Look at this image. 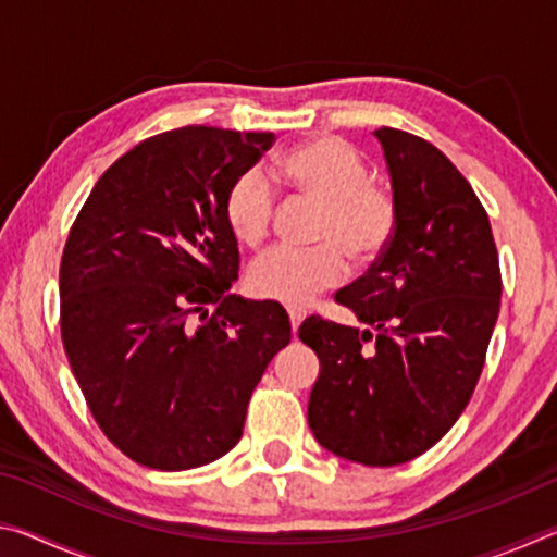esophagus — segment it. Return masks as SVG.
<instances>
[{
    "label": "esophagus",
    "instance_id": "esophagus-1",
    "mask_svg": "<svg viewBox=\"0 0 557 557\" xmlns=\"http://www.w3.org/2000/svg\"><path fill=\"white\" fill-rule=\"evenodd\" d=\"M287 314H289V324H292V332H297V329H299V324L301 322H305V309H295V307H292V309H287Z\"/></svg>",
    "mask_w": 557,
    "mask_h": 557
}]
</instances>
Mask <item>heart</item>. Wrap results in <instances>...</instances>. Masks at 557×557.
<instances>
[{
	"mask_svg": "<svg viewBox=\"0 0 557 557\" xmlns=\"http://www.w3.org/2000/svg\"><path fill=\"white\" fill-rule=\"evenodd\" d=\"M275 174L299 194L322 203L317 248H275L252 262L248 289L260 299L305 307L319 292L346 277V258L369 262L381 256L395 231V203L371 182V169L354 145L314 137L275 159ZM275 213V188L260 169H248L225 194V221L235 238L258 245Z\"/></svg>",
	"mask_w": 557,
	"mask_h": 557,
	"instance_id": "obj_1",
	"label": "heart"
}]
</instances>
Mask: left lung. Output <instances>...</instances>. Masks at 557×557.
Instances as JSON below:
<instances>
[{
    "mask_svg": "<svg viewBox=\"0 0 557 557\" xmlns=\"http://www.w3.org/2000/svg\"><path fill=\"white\" fill-rule=\"evenodd\" d=\"M388 166L395 231L363 277L336 292L363 329L309 317L322 363L307 420L336 457L395 467L428 451L467 408L498 319L502 272L484 206L435 145L373 132Z\"/></svg>",
    "mask_w": 557,
    "mask_h": 557,
    "instance_id": "8db88e82",
    "label": "left lung"
}]
</instances>
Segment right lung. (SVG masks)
I'll return each mask as SVG.
<instances>
[{"label":"right lung","mask_w":557,"mask_h":557,"mask_svg":"<svg viewBox=\"0 0 557 557\" xmlns=\"http://www.w3.org/2000/svg\"><path fill=\"white\" fill-rule=\"evenodd\" d=\"M272 143L203 125L149 137L98 178L65 240V356L100 430L137 465L184 471L231 451L289 344L277 301L228 295L225 194Z\"/></svg>","instance_id":"right-lung-1"}]
</instances>
